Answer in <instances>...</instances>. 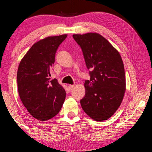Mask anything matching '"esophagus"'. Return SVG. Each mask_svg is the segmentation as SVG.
I'll return each mask as SVG.
<instances>
[{"label":"esophagus","instance_id":"34e87169","mask_svg":"<svg viewBox=\"0 0 152 152\" xmlns=\"http://www.w3.org/2000/svg\"><path fill=\"white\" fill-rule=\"evenodd\" d=\"M73 87H74V85H69L68 86V89L69 91H72L73 88Z\"/></svg>","mask_w":152,"mask_h":152}]
</instances>
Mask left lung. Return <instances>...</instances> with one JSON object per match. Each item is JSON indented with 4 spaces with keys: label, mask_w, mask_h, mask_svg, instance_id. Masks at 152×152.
I'll return each mask as SVG.
<instances>
[{
    "label": "left lung",
    "mask_w": 152,
    "mask_h": 152,
    "mask_svg": "<svg viewBox=\"0 0 152 152\" xmlns=\"http://www.w3.org/2000/svg\"><path fill=\"white\" fill-rule=\"evenodd\" d=\"M80 45L89 71L86 94L80 100L85 113L97 121L107 120L120 107L126 91V77L119 53L96 33L73 35Z\"/></svg>",
    "instance_id": "obj_1"
}]
</instances>
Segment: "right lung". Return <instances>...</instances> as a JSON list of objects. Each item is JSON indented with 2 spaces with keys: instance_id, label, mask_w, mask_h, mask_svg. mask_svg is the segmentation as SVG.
<instances>
[{
  "instance_id": "right-lung-1",
  "label": "right lung",
  "mask_w": 152,
  "mask_h": 152,
  "mask_svg": "<svg viewBox=\"0 0 152 152\" xmlns=\"http://www.w3.org/2000/svg\"><path fill=\"white\" fill-rule=\"evenodd\" d=\"M66 37V34L49 37L34 44L18 66L20 99L28 112L39 121L56 116L65 99V90L56 79L50 80L49 77L56 50Z\"/></svg>"
}]
</instances>
